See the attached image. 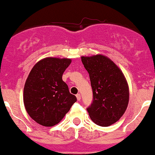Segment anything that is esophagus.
<instances>
[{"label":"esophagus","instance_id":"obj_1","mask_svg":"<svg viewBox=\"0 0 155 155\" xmlns=\"http://www.w3.org/2000/svg\"><path fill=\"white\" fill-rule=\"evenodd\" d=\"M76 97H77V100H78V101H81V94H78L76 95Z\"/></svg>","mask_w":155,"mask_h":155}]
</instances>
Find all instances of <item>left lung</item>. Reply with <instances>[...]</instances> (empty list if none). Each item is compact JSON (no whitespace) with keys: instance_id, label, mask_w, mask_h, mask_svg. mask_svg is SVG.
<instances>
[{"instance_id":"left-lung-1","label":"left lung","mask_w":155,"mask_h":155,"mask_svg":"<svg viewBox=\"0 0 155 155\" xmlns=\"http://www.w3.org/2000/svg\"><path fill=\"white\" fill-rule=\"evenodd\" d=\"M89 74L93 102L87 107L95 124L108 127L119 121L129 102V87L124 74L113 61L102 55L82 56Z\"/></svg>"}]
</instances>
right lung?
<instances>
[{
  "mask_svg": "<svg viewBox=\"0 0 155 155\" xmlns=\"http://www.w3.org/2000/svg\"><path fill=\"white\" fill-rule=\"evenodd\" d=\"M70 58L48 57L38 61L28 76L23 91L25 110L32 119L45 127L58 124L77 101L62 80Z\"/></svg>",
  "mask_w": 155,
  "mask_h": 155,
  "instance_id": "right-lung-1",
  "label": "right lung"
}]
</instances>
